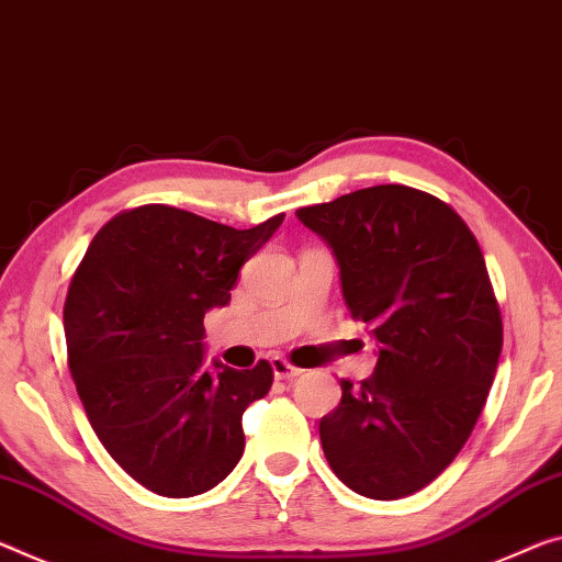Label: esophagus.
<instances>
[{
  "mask_svg": "<svg viewBox=\"0 0 562 562\" xmlns=\"http://www.w3.org/2000/svg\"><path fill=\"white\" fill-rule=\"evenodd\" d=\"M272 372L278 380H292L302 375V370L295 368V364H290L284 358H272Z\"/></svg>",
  "mask_w": 562,
  "mask_h": 562,
  "instance_id": "esophagus-1",
  "label": "esophagus"
}]
</instances>
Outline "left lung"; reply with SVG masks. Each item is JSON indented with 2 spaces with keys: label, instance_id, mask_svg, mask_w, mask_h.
Segmentation results:
<instances>
[{
  "label": "left lung",
  "instance_id": "1",
  "mask_svg": "<svg viewBox=\"0 0 562 562\" xmlns=\"http://www.w3.org/2000/svg\"><path fill=\"white\" fill-rule=\"evenodd\" d=\"M297 217L333 247L352 319L380 345L375 372L319 420L333 473L372 501H397L456 460L483 413L503 317L480 245L448 202L378 184Z\"/></svg>",
  "mask_w": 562,
  "mask_h": 562
}]
</instances>
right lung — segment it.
<instances>
[{"label":"right lung","instance_id":"add662e5","mask_svg":"<svg viewBox=\"0 0 562 562\" xmlns=\"http://www.w3.org/2000/svg\"><path fill=\"white\" fill-rule=\"evenodd\" d=\"M284 215L235 229L142 204L94 235L65 302L67 360L89 425L114 462L165 497L222 483L243 458V413L272 368H204V313L225 307L243 267Z\"/></svg>","mask_w":562,"mask_h":562}]
</instances>
